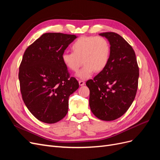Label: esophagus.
Returning <instances> with one entry per match:
<instances>
[{"label":"esophagus","mask_w":160,"mask_h":160,"mask_svg":"<svg viewBox=\"0 0 160 160\" xmlns=\"http://www.w3.org/2000/svg\"><path fill=\"white\" fill-rule=\"evenodd\" d=\"M79 85H80V86H83V85H85V81H84L79 80Z\"/></svg>","instance_id":"obj_1"}]
</instances>
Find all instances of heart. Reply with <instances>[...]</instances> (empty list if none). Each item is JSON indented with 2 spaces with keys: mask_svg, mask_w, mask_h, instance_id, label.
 <instances>
[{
  "mask_svg": "<svg viewBox=\"0 0 160 160\" xmlns=\"http://www.w3.org/2000/svg\"><path fill=\"white\" fill-rule=\"evenodd\" d=\"M72 52L62 54V62L67 69L76 72L82 65L83 68L77 74L81 79H87L96 72L102 71L107 67L111 53L108 41L103 37L82 36L71 46Z\"/></svg>",
  "mask_w": 160,
  "mask_h": 160,
  "instance_id": "1",
  "label": "heart"
}]
</instances>
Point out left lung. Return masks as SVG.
I'll use <instances>...</instances> for the list:
<instances>
[{
  "instance_id": "8db88e82",
  "label": "left lung",
  "mask_w": 160,
  "mask_h": 160,
  "mask_svg": "<svg viewBox=\"0 0 160 160\" xmlns=\"http://www.w3.org/2000/svg\"><path fill=\"white\" fill-rule=\"evenodd\" d=\"M111 48L109 61L105 69L88 80L92 113L99 119L113 121L128 110L138 87L139 67L132 47L118 34L103 32Z\"/></svg>"
}]
</instances>
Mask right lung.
Wrapping results in <instances>:
<instances>
[{
    "instance_id": "right-lung-1",
    "label": "right lung",
    "mask_w": 160,
    "mask_h": 160,
    "mask_svg": "<svg viewBox=\"0 0 160 160\" xmlns=\"http://www.w3.org/2000/svg\"><path fill=\"white\" fill-rule=\"evenodd\" d=\"M77 38L75 35L47 32L27 47L19 67L22 100L42 122L55 123L65 117L69 96L79 88L61 56Z\"/></svg>"
}]
</instances>
